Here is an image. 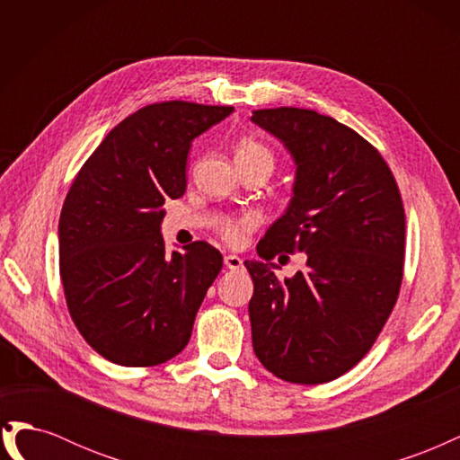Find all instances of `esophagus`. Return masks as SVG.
Returning a JSON list of instances; mask_svg holds the SVG:
<instances>
[{
  "instance_id": "34e87169",
  "label": "esophagus",
  "mask_w": 460,
  "mask_h": 460,
  "mask_svg": "<svg viewBox=\"0 0 460 460\" xmlns=\"http://www.w3.org/2000/svg\"><path fill=\"white\" fill-rule=\"evenodd\" d=\"M225 264H226V269H230V270H238V269L243 267V261L238 255H226Z\"/></svg>"
}]
</instances>
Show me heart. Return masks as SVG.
I'll list each match as a JSON object with an SVG mask.
<instances>
[{"label":"heart","instance_id":"obj_1","mask_svg":"<svg viewBox=\"0 0 460 460\" xmlns=\"http://www.w3.org/2000/svg\"><path fill=\"white\" fill-rule=\"evenodd\" d=\"M253 157H269L272 159L270 151L264 147L262 144L255 140H243L240 142L238 149H235V161L238 159H253ZM259 225V218L252 213L242 215V217H230L225 218L218 225V234L222 235V240L228 242L230 245H240L245 242L247 234L255 230Z\"/></svg>","mask_w":460,"mask_h":460}]
</instances>
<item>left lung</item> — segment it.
Wrapping results in <instances>:
<instances>
[{
  "label": "left lung",
  "instance_id": "1",
  "mask_svg": "<svg viewBox=\"0 0 460 460\" xmlns=\"http://www.w3.org/2000/svg\"><path fill=\"white\" fill-rule=\"evenodd\" d=\"M296 163L294 198L245 261L253 351L291 384H324L363 358L402 280L405 211L387 163L363 136L311 109L253 111ZM308 253V270L278 281L270 259Z\"/></svg>",
  "mask_w": 460,
  "mask_h": 460
}]
</instances>
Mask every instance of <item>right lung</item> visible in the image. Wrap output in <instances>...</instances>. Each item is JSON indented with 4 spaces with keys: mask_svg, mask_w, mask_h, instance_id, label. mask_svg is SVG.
Returning a JSON list of instances; mask_svg holds the SVG:
<instances>
[{
    "mask_svg": "<svg viewBox=\"0 0 460 460\" xmlns=\"http://www.w3.org/2000/svg\"><path fill=\"white\" fill-rule=\"evenodd\" d=\"M234 107L153 103L111 130L66 193L59 270L68 313L102 357L155 367L191 336L222 255L207 242L164 252V201L186 191L191 142Z\"/></svg>",
    "mask_w": 460,
    "mask_h": 460,
    "instance_id": "obj_1",
    "label": "right lung"
}]
</instances>
